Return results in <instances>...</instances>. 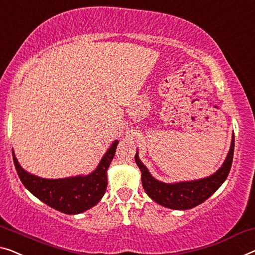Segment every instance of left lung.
<instances>
[{"mask_svg":"<svg viewBox=\"0 0 255 255\" xmlns=\"http://www.w3.org/2000/svg\"><path fill=\"white\" fill-rule=\"evenodd\" d=\"M235 149V136L231 139L230 150L223 165L211 176L195 181L164 183L151 175L149 170L138 158V151L135 154V161L142 173V184L146 195L155 203L172 210H190L198 206L218 190L228 177L233 164Z\"/></svg>","mask_w":255,"mask_h":255,"instance_id":"1","label":"left lung"}]
</instances>
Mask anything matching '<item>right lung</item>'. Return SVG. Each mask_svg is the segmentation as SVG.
<instances>
[{
	"label": "right lung",
	"mask_w": 255,
	"mask_h": 255,
	"mask_svg": "<svg viewBox=\"0 0 255 255\" xmlns=\"http://www.w3.org/2000/svg\"><path fill=\"white\" fill-rule=\"evenodd\" d=\"M119 140H115L98 164L97 168L88 175L65 178H42L33 175L19 165L12 151L13 164L18 176L30 193L48 206L65 213L79 214L94 207L104 196L108 187V168L115 157Z\"/></svg>",
	"instance_id": "obj_1"
}]
</instances>
